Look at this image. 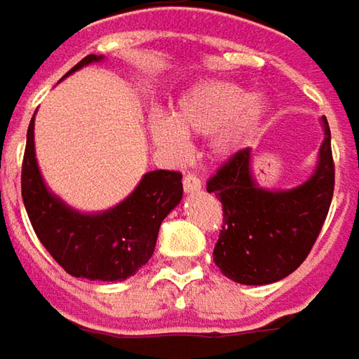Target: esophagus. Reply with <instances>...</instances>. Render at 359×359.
Here are the masks:
<instances>
[{
  "label": "esophagus",
  "mask_w": 359,
  "mask_h": 359,
  "mask_svg": "<svg viewBox=\"0 0 359 359\" xmlns=\"http://www.w3.org/2000/svg\"><path fill=\"white\" fill-rule=\"evenodd\" d=\"M184 189H186L188 194L200 191V189H202V182H200V177H198V175H194V173L184 175Z\"/></svg>",
  "instance_id": "obj_1"
}]
</instances>
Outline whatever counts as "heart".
<instances>
[{"instance_id": "1", "label": "heart", "mask_w": 359, "mask_h": 359, "mask_svg": "<svg viewBox=\"0 0 359 359\" xmlns=\"http://www.w3.org/2000/svg\"><path fill=\"white\" fill-rule=\"evenodd\" d=\"M264 111V99L252 97L248 88L232 82L210 81L194 86L180 99L173 121L153 117L149 121V133L159 147L180 151L184 135L208 137L226 127L222 139L218 141V151L226 153L259 125Z\"/></svg>"}]
</instances>
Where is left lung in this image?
Returning <instances> with one entry per match:
<instances>
[{"instance_id": "1", "label": "left lung", "mask_w": 359, "mask_h": 359, "mask_svg": "<svg viewBox=\"0 0 359 359\" xmlns=\"http://www.w3.org/2000/svg\"><path fill=\"white\" fill-rule=\"evenodd\" d=\"M323 123V143L313 175L293 189H264L250 171V149L236 151L208 180V191L222 202V230L214 262L242 285H269L289 277L311 252L332 206L335 165L332 131Z\"/></svg>"}]
</instances>
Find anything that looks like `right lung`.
Returning <instances> with one entry per match:
<instances>
[{"label": "right lung", "instance_id": "obj_1", "mask_svg": "<svg viewBox=\"0 0 359 359\" xmlns=\"http://www.w3.org/2000/svg\"><path fill=\"white\" fill-rule=\"evenodd\" d=\"M102 56L88 54L68 74ZM66 74V76H68ZM184 196L180 171L155 170L121 204L97 214L66 206L46 188L34 149V117L22 163V198L36 236L64 271L90 280H125L151 259L159 226Z\"/></svg>", "mask_w": 359, "mask_h": 359}]
</instances>
